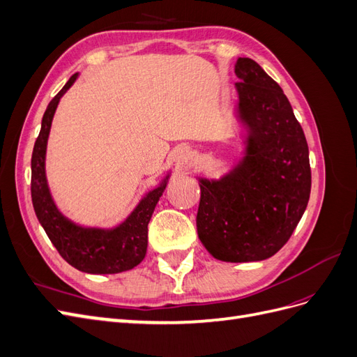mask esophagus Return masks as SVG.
I'll return each instance as SVG.
<instances>
[{
	"label": "esophagus",
	"mask_w": 357,
	"mask_h": 357,
	"mask_svg": "<svg viewBox=\"0 0 357 357\" xmlns=\"http://www.w3.org/2000/svg\"><path fill=\"white\" fill-rule=\"evenodd\" d=\"M186 159H188V153H185V152H181V153L178 155V158H177L178 162H185Z\"/></svg>",
	"instance_id": "1"
}]
</instances>
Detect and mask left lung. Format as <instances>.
Returning <instances> with one entry per match:
<instances>
[{
  "mask_svg": "<svg viewBox=\"0 0 357 357\" xmlns=\"http://www.w3.org/2000/svg\"><path fill=\"white\" fill-rule=\"evenodd\" d=\"M243 159L219 180L199 178L198 236L223 262H255L282 248L310 199L308 144L287 96L250 58H238Z\"/></svg>",
  "mask_w": 357,
  "mask_h": 357,
  "instance_id": "left-lung-1",
  "label": "left lung"
}]
</instances>
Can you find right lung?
<instances>
[{
    "label": "right lung",
    "mask_w": 357,
    "mask_h": 357,
    "mask_svg": "<svg viewBox=\"0 0 357 357\" xmlns=\"http://www.w3.org/2000/svg\"><path fill=\"white\" fill-rule=\"evenodd\" d=\"M77 75V73L71 75L66 86L49 102L43 116L41 129L31 158L32 205L49 240L71 266L88 274H117L132 269L144 259L147 252V225L167 188L169 176L138 202L126 220L112 229L84 228L68 220L58 210L46 178L47 138L59 100L71 88Z\"/></svg>",
    "instance_id": "add662e5"
}]
</instances>
